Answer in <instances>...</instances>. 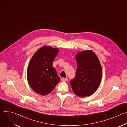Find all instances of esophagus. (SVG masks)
I'll return each instance as SVG.
<instances>
[{"label":"esophagus","instance_id":"obj_1","mask_svg":"<svg viewBox=\"0 0 127 127\" xmlns=\"http://www.w3.org/2000/svg\"><path fill=\"white\" fill-rule=\"evenodd\" d=\"M61 80H62V81L65 82V81H67L68 80V79L66 78H62L61 79Z\"/></svg>","mask_w":127,"mask_h":127}]
</instances>
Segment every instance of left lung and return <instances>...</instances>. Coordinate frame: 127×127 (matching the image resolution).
<instances>
[{"label":"left lung","instance_id":"left-lung-1","mask_svg":"<svg viewBox=\"0 0 127 127\" xmlns=\"http://www.w3.org/2000/svg\"><path fill=\"white\" fill-rule=\"evenodd\" d=\"M75 59L77 65L76 75L70 82L72 90L81 97L91 95L98 89L101 80L100 61L92 50L78 52Z\"/></svg>","mask_w":127,"mask_h":127}]
</instances>
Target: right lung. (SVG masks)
<instances>
[{
  "mask_svg": "<svg viewBox=\"0 0 127 127\" xmlns=\"http://www.w3.org/2000/svg\"><path fill=\"white\" fill-rule=\"evenodd\" d=\"M59 49L45 46L36 51L30 61L27 69V80L34 92L41 95L51 93L60 78L53 62Z\"/></svg>",
  "mask_w": 127,
  "mask_h": 127,
  "instance_id": "obj_1",
  "label": "right lung"
}]
</instances>
